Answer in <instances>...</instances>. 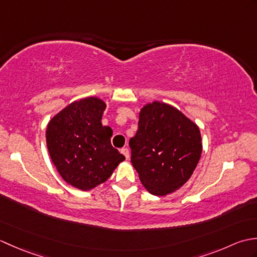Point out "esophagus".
<instances>
[{
  "mask_svg": "<svg viewBox=\"0 0 257 257\" xmlns=\"http://www.w3.org/2000/svg\"><path fill=\"white\" fill-rule=\"evenodd\" d=\"M120 152L125 157V159H129V150L127 148H122L121 150H120Z\"/></svg>",
  "mask_w": 257,
  "mask_h": 257,
  "instance_id": "esophagus-1",
  "label": "esophagus"
}]
</instances>
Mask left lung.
Here are the masks:
<instances>
[{
  "label": "left lung",
  "mask_w": 257,
  "mask_h": 257,
  "mask_svg": "<svg viewBox=\"0 0 257 257\" xmlns=\"http://www.w3.org/2000/svg\"><path fill=\"white\" fill-rule=\"evenodd\" d=\"M132 163L148 192L163 196L180 189L202 154L198 124L169 103L152 101L139 112L138 130L129 141Z\"/></svg>",
  "instance_id": "left-lung-1"
}]
</instances>
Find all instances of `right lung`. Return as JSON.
<instances>
[{
  "label": "right lung",
  "instance_id": "right-lung-1",
  "mask_svg": "<svg viewBox=\"0 0 257 257\" xmlns=\"http://www.w3.org/2000/svg\"><path fill=\"white\" fill-rule=\"evenodd\" d=\"M106 102L98 97L73 101L46 128V145L58 173L68 184L89 191L107 181L125 158L110 143L112 129L102 125Z\"/></svg>",
  "mask_w": 257,
  "mask_h": 257
}]
</instances>
